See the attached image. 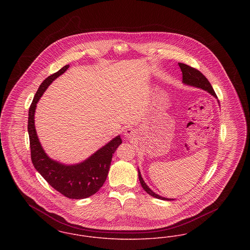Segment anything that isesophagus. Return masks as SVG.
I'll list each match as a JSON object with an SVG mask.
<instances>
[{"label":"esophagus","mask_w":250,"mask_h":250,"mask_svg":"<svg viewBox=\"0 0 250 250\" xmlns=\"http://www.w3.org/2000/svg\"><path fill=\"white\" fill-rule=\"evenodd\" d=\"M124 136L127 138V139H131L134 136V131H133L132 128H128L124 131Z\"/></svg>","instance_id":"1"}]
</instances>
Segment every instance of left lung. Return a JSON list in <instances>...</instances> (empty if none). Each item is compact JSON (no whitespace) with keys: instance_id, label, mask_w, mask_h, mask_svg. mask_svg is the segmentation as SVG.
Instances as JSON below:
<instances>
[{"instance_id":"1","label":"left lung","mask_w":250,"mask_h":250,"mask_svg":"<svg viewBox=\"0 0 250 250\" xmlns=\"http://www.w3.org/2000/svg\"><path fill=\"white\" fill-rule=\"evenodd\" d=\"M180 69L182 71V74H183V81L182 83L186 85H188V86H192V87H195V88H199L202 89L208 93H209L210 95H212L214 98H216V94L211 86V84L209 83V82L208 81V79L200 72L197 69L195 68H192V67L188 66L187 64H184V63H178ZM219 102V101H218ZM138 178H139V181L140 184L142 186V188H144V190L150 194V196L152 197H155L157 199L160 200H167V201H172V198H166V197H162L160 195H158L157 193L153 192L149 186L147 184L145 183V181L143 180L142 176H141V172L138 168Z\"/></svg>"}]
</instances>
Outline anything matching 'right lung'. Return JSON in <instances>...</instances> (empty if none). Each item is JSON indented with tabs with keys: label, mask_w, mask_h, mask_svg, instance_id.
Segmentation results:
<instances>
[{
	"label": "right lung",
	"mask_w": 250,
	"mask_h": 250,
	"mask_svg": "<svg viewBox=\"0 0 250 250\" xmlns=\"http://www.w3.org/2000/svg\"><path fill=\"white\" fill-rule=\"evenodd\" d=\"M69 64L46 78L40 85L28 112L27 130L30 140L31 159L38 172L53 187L70 199H84L92 196L105 182L113 154L122 143L120 135L97 150L81 163L67 165L50 158L42 147L35 128V112L37 103L57 78L62 76Z\"/></svg>",
	"instance_id": "right-lung-1"
}]
</instances>
